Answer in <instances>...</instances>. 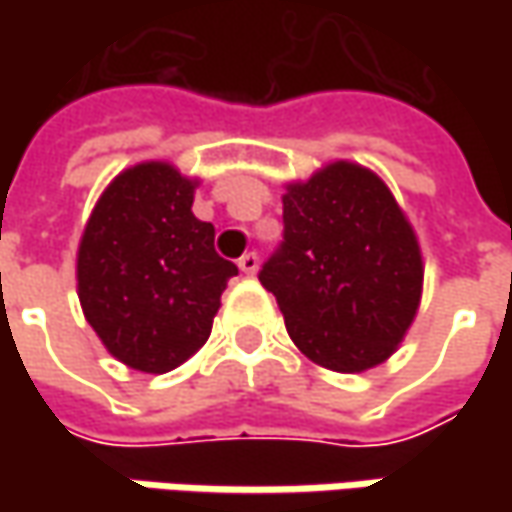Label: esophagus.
I'll return each mask as SVG.
<instances>
[{"instance_id":"1","label":"esophagus","mask_w":512,"mask_h":512,"mask_svg":"<svg viewBox=\"0 0 512 512\" xmlns=\"http://www.w3.org/2000/svg\"><path fill=\"white\" fill-rule=\"evenodd\" d=\"M239 270H242V273H247V276H253V273L259 270V256H256L253 250H250V253H245V256L239 259Z\"/></svg>"}]
</instances>
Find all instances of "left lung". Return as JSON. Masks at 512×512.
Returning a JSON list of instances; mask_svg holds the SVG:
<instances>
[{
	"mask_svg": "<svg viewBox=\"0 0 512 512\" xmlns=\"http://www.w3.org/2000/svg\"><path fill=\"white\" fill-rule=\"evenodd\" d=\"M285 239L259 270L293 344L336 373L382 364L422 299V250L373 170L333 162L287 185Z\"/></svg>",
	"mask_w": 512,
	"mask_h": 512,
	"instance_id": "8db88e82",
	"label": "left lung"
}]
</instances>
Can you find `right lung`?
Segmentation results:
<instances>
[{
  "label": "right lung",
  "instance_id": "add662e5",
  "mask_svg": "<svg viewBox=\"0 0 512 512\" xmlns=\"http://www.w3.org/2000/svg\"><path fill=\"white\" fill-rule=\"evenodd\" d=\"M196 182L168 162L122 170L90 213L76 282L88 325L133 370L168 373L210 336L227 279L239 273L193 216Z\"/></svg>",
  "mask_w": 512,
  "mask_h": 512
}]
</instances>
